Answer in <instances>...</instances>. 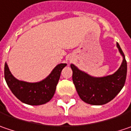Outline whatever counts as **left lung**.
<instances>
[{"label":"left lung","mask_w":131,"mask_h":131,"mask_svg":"<svg viewBox=\"0 0 131 131\" xmlns=\"http://www.w3.org/2000/svg\"><path fill=\"white\" fill-rule=\"evenodd\" d=\"M116 47L123 57L122 63L116 72L104 77H93L70 64L73 81L76 91L84 102L93 105H102L113 100L125 85L127 75V61L118 43Z\"/></svg>","instance_id":"8db88e82"}]
</instances>
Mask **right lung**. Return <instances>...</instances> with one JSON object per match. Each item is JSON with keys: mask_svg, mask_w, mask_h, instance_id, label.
Returning a JSON list of instances; mask_svg holds the SVG:
<instances>
[{"mask_svg": "<svg viewBox=\"0 0 131 131\" xmlns=\"http://www.w3.org/2000/svg\"><path fill=\"white\" fill-rule=\"evenodd\" d=\"M66 66L67 64H59L43 80L30 83L15 79L5 63L4 77L12 93L20 101L29 105H41L46 104L53 97L61 70Z\"/></svg>", "mask_w": 131, "mask_h": 131, "instance_id": "obj_1", "label": "right lung"}]
</instances>
